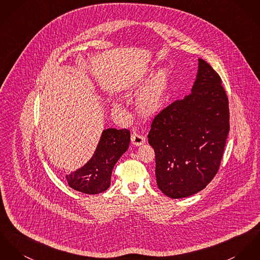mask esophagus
<instances>
[{
	"label": "esophagus",
	"instance_id": "34e87169",
	"mask_svg": "<svg viewBox=\"0 0 260 260\" xmlns=\"http://www.w3.org/2000/svg\"><path fill=\"white\" fill-rule=\"evenodd\" d=\"M132 143H133L134 145H136V146H140L141 144L145 143V139H144V137L140 136L139 134L134 133V134L132 135Z\"/></svg>",
	"mask_w": 260,
	"mask_h": 260
}]
</instances>
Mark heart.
<instances>
[{"label": "heart", "instance_id": "obj_1", "mask_svg": "<svg viewBox=\"0 0 260 260\" xmlns=\"http://www.w3.org/2000/svg\"><path fill=\"white\" fill-rule=\"evenodd\" d=\"M147 77H144L132 87L133 93H138L143 84L146 82ZM168 83V73L164 68L158 69L148 81L138 99V109L141 114L146 116H151L156 114L162 106L164 94ZM113 108L116 111L123 113L124 107L120 102H115Z\"/></svg>", "mask_w": 260, "mask_h": 260}]
</instances>
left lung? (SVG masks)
<instances>
[{"mask_svg":"<svg viewBox=\"0 0 260 260\" xmlns=\"http://www.w3.org/2000/svg\"><path fill=\"white\" fill-rule=\"evenodd\" d=\"M229 132V100L220 77L199 58L191 94L162 110L148 133L162 193L180 199L203 190L219 170Z\"/></svg>","mask_w":260,"mask_h":260,"instance_id":"obj_1","label":"left lung"}]
</instances>
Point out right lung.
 <instances>
[{"instance_id":"right-lung-1","label":"right lung","mask_w":260,"mask_h":260,"mask_svg":"<svg viewBox=\"0 0 260 260\" xmlns=\"http://www.w3.org/2000/svg\"><path fill=\"white\" fill-rule=\"evenodd\" d=\"M129 141L131 133L126 128L104 129L92 157L77 170L65 175L68 185L90 195L106 191L111 185L113 168L127 150Z\"/></svg>"}]
</instances>
